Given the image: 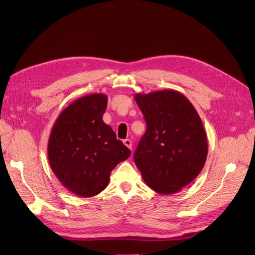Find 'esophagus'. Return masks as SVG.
<instances>
[{
    "label": "esophagus",
    "mask_w": 255,
    "mask_h": 255,
    "mask_svg": "<svg viewBox=\"0 0 255 255\" xmlns=\"http://www.w3.org/2000/svg\"><path fill=\"white\" fill-rule=\"evenodd\" d=\"M123 143H125L129 150H132V141H130L129 139H125L123 140Z\"/></svg>",
    "instance_id": "obj_1"
}]
</instances>
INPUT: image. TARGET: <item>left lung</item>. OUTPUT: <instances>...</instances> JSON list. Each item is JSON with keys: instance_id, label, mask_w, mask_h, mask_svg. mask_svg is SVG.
<instances>
[{"instance_id": "8db88e82", "label": "left lung", "mask_w": 255, "mask_h": 255, "mask_svg": "<svg viewBox=\"0 0 255 255\" xmlns=\"http://www.w3.org/2000/svg\"><path fill=\"white\" fill-rule=\"evenodd\" d=\"M134 97L146 122L134 154L135 164L154 191L175 194L204 167L207 137L201 118L179 91L165 89Z\"/></svg>"}]
</instances>
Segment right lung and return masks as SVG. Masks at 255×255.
Returning a JSON list of instances; mask_svg holds the SVG:
<instances>
[{
	"instance_id": "1",
	"label": "right lung",
	"mask_w": 255,
	"mask_h": 255,
	"mask_svg": "<svg viewBox=\"0 0 255 255\" xmlns=\"http://www.w3.org/2000/svg\"><path fill=\"white\" fill-rule=\"evenodd\" d=\"M107 96L92 94L75 100L61 112L52 128L48 158L64 186L89 198L106 188L111 172L130 151L103 121Z\"/></svg>"
}]
</instances>
